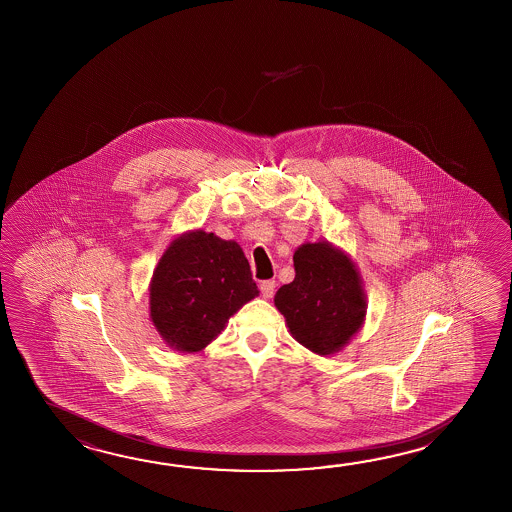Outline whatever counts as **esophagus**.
Wrapping results in <instances>:
<instances>
[{
	"mask_svg": "<svg viewBox=\"0 0 512 512\" xmlns=\"http://www.w3.org/2000/svg\"><path fill=\"white\" fill-rule=\"evenodd\" d=\"M275 290V281H262L261 282V293L264 299H270Z\"/></svg>",
	"mask_w": 512,
	"mask_h": 512,
	"instance_id": "1",
	"label": "esophagus"
}]
</instances>
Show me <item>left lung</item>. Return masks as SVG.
Listing matches in <instances>:
<instances>
[{
    "mask_svg": "<svg viewBox=\"0 0 512 512\" xmlns=\"http://www.w3.org/2000/svg\"><path fill=\"white\" fill-rule=\"evenodd\" d=\"M295 279L275 293L295 341L317 355L343 350L365 323L363 281L345 251L326 240L306 242L293 253Z\"/></svg>",
    "mask_w": 512,
    "mask_h": 512,
    "instance_id": "8db88e82",
    "label": "left lung"
}]
</instances>
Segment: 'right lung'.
I'll return each instance as SVG.
<instances>
[{
  "label": "right lung",
  "instance_id": "add662e5",
  "mask_svg": "<svg viewBox=\"0 0 512 512\" xmlns=\"http://www.w3.org/2000/svg\"><path fill=\"white\" fill-rule=\"evenodd\" d=\"M257 295L250 262L235 240L188 231L158 261L149 312L166 345L191 354L217 339L231 315Z\"/></svg>",
  "mask_w": 512,
  "mask_h": 512
}]
</instances>
